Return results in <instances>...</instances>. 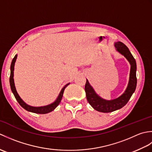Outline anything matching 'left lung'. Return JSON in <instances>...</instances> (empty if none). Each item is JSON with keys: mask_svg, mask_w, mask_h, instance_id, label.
Segmentation results:
<instances>
[{"mask_svg": "<svg viewBox=\"0 0 152 152\" xmlns=\"http://www.w3.org/2000/svg\"><path fill=\"white\" fill-rule=\"evenodd\" d=\"M116 51L124 56L131 64L129 80L127 88L123 94L118 98L112 100H106L101 97L95 92L93 87L90 85L88 80L86 79L85 86V91L86 98L89 104L95 110L100 112H112L121 108L127 104L129 100L131 97L137 87V63L134 58L132 56L129 48L121 42H116L114 43Z\"/></svg>", "mask_w": 152, "mask_h": 152, "instance_id": "left-lung-1", "label": "left lung"}]
</instances>
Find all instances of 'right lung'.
Segmentation results:
<instances>
[{
	"instance_id": "obj_1",
	"label": "right lung",
	"mask_w": 152,
	"mask_h": 152,
	"mask_svg": "<svg viewBox=\"0 0 152 152\" xmlns=\"http://www.w3.org/2000/svg\"><path fill=\"white\" fill-rule=\"evenodd\" d=\"M18 55H15L14 59H13L11 66H10V88L11 90L14 94L15 99L17 100V101L19 102V104L21 105L22 108H23L25 110H26L28 112H31L33 113H36V114H48V113L52 112L53 110L56 108L57 106L59 104V103L62 99L63 95L64 93V90L66 87L70 84V83H67L65 86H64L63 88L61 89L60 91L59 95H58L57 98L56 99V101L51 103L50 104H48L46 106H33L27 104V103H25L23 101L22 99L19 96L18 93L16 91L15 83H14V65L17 59Z\"/></svg>"
}]
</instances>
